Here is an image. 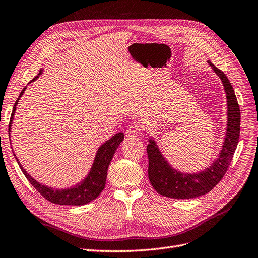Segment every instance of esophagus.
Wrapping results in <instances>:
<instances>
[{"instance_id": "esophagus-1", "label": "esophagus", "mask_w": 258, "mask_h": 258, "mask_svg": "<svg viewBox=\"0 0 258 258\" xmlns=\"http://www.w3.org/2000/svg\"><path fill=\"white\" fill-rule=\"evenodd\" d=\"M126 135L129 138H136L138 136V127L128 126L126 129Z\"/></svg>"}]
</instances>
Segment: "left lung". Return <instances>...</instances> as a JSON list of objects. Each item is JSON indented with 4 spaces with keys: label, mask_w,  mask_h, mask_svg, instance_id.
Returning <instances> with one entry per match:
<instances>
[{
    "label": "left lung",
    "mask_w": 258,
    "mask_h": 258,
    "mask_svg": "<svg viewBox=\"0 0 258 258\" xmlns=\"http://www.w3.org/2000/svg\"><path fill=\"white\" fill-rule=\"evenodd\" d=\"M223 83L227 98V128L221 152L211 166L199 173H181L170 165L155 142L147 145L148 177L154 189L166 198L194 199L211 191L221 181L232 162L240 136V109L233 86L222 70L208 61Z\"/></svg>",
    "instance_id": "8db88e82"
}]
</instances>
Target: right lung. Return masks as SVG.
<instances>
[{"label":"right lung","mask_w":258,"mask_h":258,"mask_svg":"<svg viewBox=\"0 0 258 258\" xmlns=\"http://www.w3.org/2000/svg\"><path fill=\"white\" fill-rule=\"evenodd\" d=\"M41 74H42V70L40 69L39 74L35 77L31 82L35 81V80H36ZM25 88L26 87H24L21 91V93H20L19 97H18V99L16 100L15 105L13 108L12 116H11V120H10V126H8V136H10V138H11L12 122L14 119V115H15L17 104H18V101H19V99L22 97ZM122 140H123V132H118L115 136H113L110 140L106 141L105 143H103L99 147V149L97 150L96 157L94 159V163L91 167L90 172H88L87 176L81 182H79L78 184L74 185L73 188H67V189H55V188H51V186H47V185L39 183L24 170L23 166L21 165V163L19 162V160H18V158L16 157L15 154H14V156L17 160L18 164H19L22 173L26 177V179L31 182V184L42 195L44 199L48 200L51 203L58 204V205L81 206V205H85V204L94 201L96 198H98L99 194L104 189L109 165L112 161V158H113L115 152H116V149L118 148Z\"/></svg>","instance_id":"add662e5"}]
</instances>
